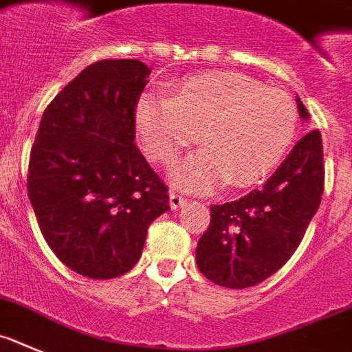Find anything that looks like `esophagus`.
Segmentation results:
<instances>
[{"label":"esophagus","instance_id":"obj_1","mask_svg":"<svg viewBox=\"0 0 352 352\" xmlns=\"http://www.w3.org/2000/svg\"><path fill=\"white\" fill-rule=\"evenodd\" d=\"M186 201H188V199L184 198V196L177 195V192H170V207H172L173 210H177V208H180L182 205H186Z\"/></svg>","mask_w":352,"mask_h":352}]
</instances>
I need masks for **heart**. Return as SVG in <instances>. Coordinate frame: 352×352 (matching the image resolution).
<instances>
[{"label":"heart","instance_id":"b5f03b06","mask_svg":"<svg viewBox=\"0 0 352 352\" xmlns=\"http://www.w3.org/2000/svg\"><path fill=\"white\" fill-rule=\"evenodd\" d=\"M147 156L172 163L199 137V147L170 173L175 188L208 192L230 180L249 188L280 163L296 129V109L284 91L235 72L189 77L170 94L147 93L135 109Z\"/></svg>","mask_w":352,"mask_h":352}]
</instances>
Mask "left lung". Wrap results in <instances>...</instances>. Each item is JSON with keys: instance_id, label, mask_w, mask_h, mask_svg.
<instances>
[{"instance_id": "obj_1", "label": "left lung", "mask_w": 352, "mask_h": 352, "mask_svg": "<svg viewBox=\"0 0 352 352\" xmlns=\"http://www.w3.org/2000/svg\"><path fill=\"white\" fill-rule=\"evenodd\" d=\"M300 117L310 116L296 98ZM322 140L309 131L274 175L236 201L212 205L208 230L196 247L199 272L217 286L243 289L263 283L293 256L321 204Z\"/></svg>"}]
</instances>
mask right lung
<instances>
[{"label": "right lung", "mask_w": 352, "mask_h": 352, "mask_svg": "<svg viewBox=\"0 0 352 352\" xmlns=\"http://www.w3.org/2000/svg\"><path fill=\"white\" fill-rule=\"evenodd\" d=\"M151 69L105 59L50 101L30 156L28 192L52 252L77 274L113 278L140 259L168 189L135 145V109Z\"/></svg>", "instance_id": "1"}]
</instances>
